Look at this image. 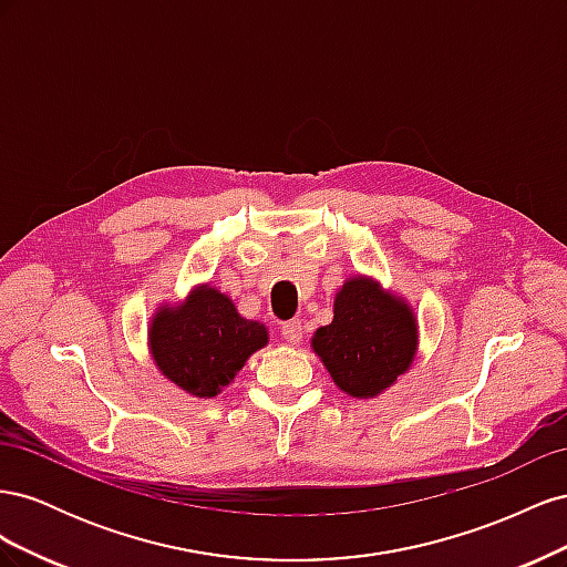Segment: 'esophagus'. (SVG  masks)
Returning a JSON list of instances; mask_svg holds the SVG:
<instances>
[{"mask_svg": "<svg viewBox=\"0 0 567 567\" xmlns=\"http://www.w3.org/2000/svg\"><path fill=\"white\" fill-rule=\"evenodd\" d=\"M281 336H284L286 342H290V346H298V342L302 340V323L298 319L286 321L281 326Z\"/></svg>", "mask_w": 567, "mask_h": 567, "instance_id": "obj_1", "label": "esophagus"}]
</instances>
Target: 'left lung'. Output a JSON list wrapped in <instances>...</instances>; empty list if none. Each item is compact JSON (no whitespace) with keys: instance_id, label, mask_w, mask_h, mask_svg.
<instances>
[{"instance_id":"left-lung-1","label":"left lung","mask_w":567,"mask_h":567,"mask_svg":"<svg viewBox=\"0 0 567 567\" xmlns=\"http://www.w3.org/2000/svg\"><path fill=\"white\" fill-rule=\"evenodd\" d=\"M312 350L342 392L379 398L414 364L416 315L404 298L357 274L338 288L333 321L317 329Z\"/></svg>"}]
</instances>
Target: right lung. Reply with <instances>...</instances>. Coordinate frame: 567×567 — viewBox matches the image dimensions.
<instances>
[{
	"label": "right lung",
	"mask_w": 567,
	"mask_h": 567,
	"mask_svg": "<svg viewBox=\"0 0 567 567\" xmlns=\"http://www.w3.org/2000/svg\"><path fill=\"white\" fill-rule=\"evenodd\" d=\"M267 342V326L244 319L210 284L196 286L184 302L161 305L148 323V352L158 371L203 400L225 390Z\"/></svg>",
	"instance_id": "right-lung-1"
}]
</instances>
